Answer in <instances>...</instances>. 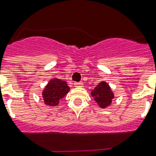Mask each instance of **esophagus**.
Wrapping results in <instances>:
<instances>
[{
	"label": "esophagus",
	"instance_id": "obj_1",
	"mask_svg": "<svg viewBox=\"0 0 156 156\" xmlns=\"http://www.w3.org/2000/svg\"><path fill=\"white\" fill-rule=\"evenodd\" d=\"M74 86H75V87H83V82H79V83H75Z\"/></svg>",
	"mask_w": 156,
	"mask_h": 156
}]
</instances>
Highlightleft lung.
<instances>
[{"label":"left lung","instance_id":"1","mask_svg":"<svg viewBox=\"0 0 156 156\" xmlns=\"http://www.w3.org/2000/svg\"><path fill=\"white\" fill-rule=\"evenodd\" d=\"M91 95L101 108H107L112 105L114 93L107 82L101 81L95 88L91 91Z\"/></svg>","mask_w":156,"mask_h":156}]
</instances>
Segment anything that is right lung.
Masks as SVG:
<instances>
[{"mask_svg": "<svg viewBox=\"0 0 156 156\" xmlns=\"http://www.w3.org/2000/svg\"><path fill=\"white\" fill-rule=\"evenodd\" d=\"M69 87L65 81L57 78L50 79L42 92L44 104L49 107H56L61 99L69 92Z\"/></svg>", "mask_w": 156, "mask_h": 156, "instance_id": "obj_1", "label": "right lung"}]
</instances>
